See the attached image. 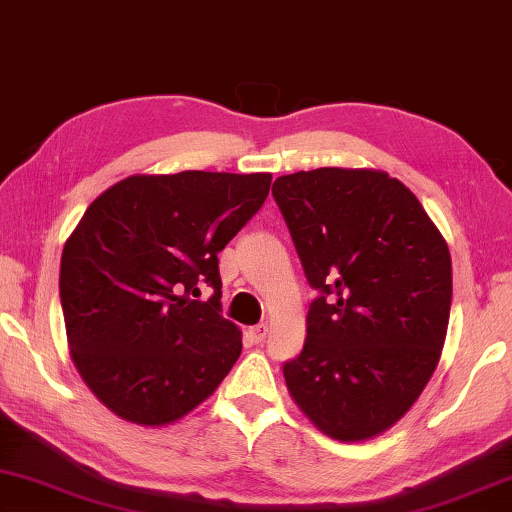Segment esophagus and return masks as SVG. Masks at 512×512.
Here are the masks:
<instances>
[{
	"instance_id": "1",
	"label": "esophagus",
	"mask_w": 512,
	"mask_h": 512,
	"mask_svg": "<svg viewBox=\"0 0 512 512\" xmlns=\"http://www.w3.org/2000/svg\"><path fill=\"white\" fill-rule=\"evenodd\" d=\"M266 335H269V326H266V323H257V326L250 328V337H253L257 344H262Z\"/></svg>"
}]
</instances>
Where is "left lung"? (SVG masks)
<instances>
[{
	"instance_id": "8db88e82",
	"label": "left lung",
	"mask_w": 512,
	"mask_h": 512,
	"mask_svg": "<svg viewBox=\"0 0 512 512\" xmlns=\"http://www.w3.org/2000/svg\"><path fill=\"white\" fill-rule=\"evenodd\" d=\"M273 198L310 287L291 399L339 442L392 428L440 362L451 310V255L408 186L383 170L282 175Z\"/></svg>"
}]
</instances>
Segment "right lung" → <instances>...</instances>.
<instances>
[{
    "mask_svg": "<svg viewBox=\"0 0 512 512\" xmlns=\"http://www.w3.org/2000/svg\"><path fill=\"white\" fill-rule=\"evenodd\" d=\"M269 186V173L132 175L72 230L59 275L70 355L120 419L173 424L239 360L241 330L218 314V253ZM202 284L215 289L209 301L195 300Z\"/></svg>",
    "mask_w": 512,
    "mask_h": 512,
    "instance_id": "right-lung-1",
    "label": "right lung"
}]
</instances>
